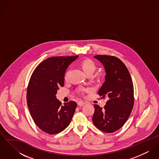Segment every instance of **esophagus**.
Masks as SVG:
<instances>
[{
    "label": "esophagus",
    "instance_id": "obj_1",
    "mask_svg": "<svg viewBox=\"0 0 159 159\" xmlns=\"http://www.w3.org/2000/svg\"><path fill=\"white\" fill-rule=\"evenodd\" d=\"M84 104H85V103H84L83 101H80V102H78V105L79 107H83Z\"/></svg>",
    "mask_w": 159,
    "mask_h": 159
}]
</instances>
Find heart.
I'll list each match as a JSON object with an SVG mask.
<instances>
[{
    "label": "heart",
    "instance_id": "b5f03b06",
    "mask_svg": "<svg viewBox=\"0 0 159 159\" xmlns=\"http://www.w3.org/2000/svg\"><path fill=\"white\" fill-rule=\"evenodd\" d=\"M81 66L86 73H88L89 72L93 73V71H95V68H96L95 64L90 60H84V61H83V62L81 64ZM68 73H69V71H68L65 75V80H67L68 79ZM87 91V89H80L79 90V92L82 93V92H84V91Z\"/></svg>",
    "mask_w": 159,
    "mask_h": 159
}]
</instances>
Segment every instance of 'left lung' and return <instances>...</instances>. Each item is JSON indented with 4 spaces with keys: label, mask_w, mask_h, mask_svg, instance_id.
Here are the masks:
<instances>
[{
    "label": "left lung",
    "mask_w": 159,
    "mask_h": 159,
    "mask_svg": "<svg viewBox=\"0 0 159 159\" xmlns=\"http://www.w3.org/2000/svg\"><path fill=\"white\" fill-rule=\"evenodd\" d=\"M93 57L103 65L106 73L98 95L109 100L103 109L94 105L93 123L100 130L113 133L124 125L134 107L132 80L128 69L118 58L106 55Z\"/></svg>",
    "instance_id": "8db88e82"
}]
</instances>
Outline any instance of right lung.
<instances>
[{
	"mask_svg": "<svg viewBox=\"0 0 159 159\" xmlns=\"http://www.w3.org/2000/svg\"><path fill=\"white\" fill-rule=\"evenodd\" d=\"M78 56L49 57L35 69L30 79L27 103L36 125L43 132L54 135L63 131L70 124L76 103H64L56 98L59 88L64 85L65 73L69 65Z\"/></svg>",
	"mask_w": 159,
	"mask_h": 159,
	"instance_id": "obj_1",
	"label": "right lung"
}]
</instances>
